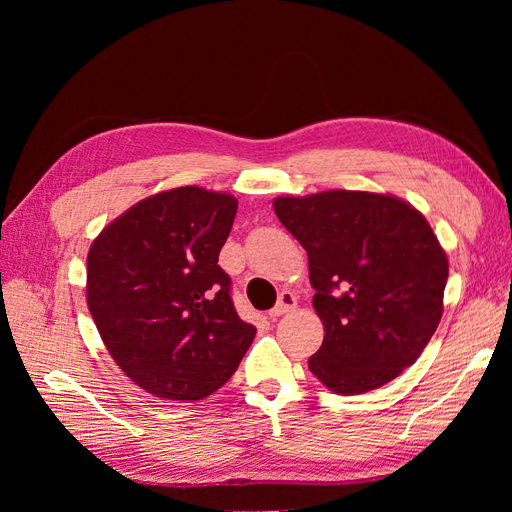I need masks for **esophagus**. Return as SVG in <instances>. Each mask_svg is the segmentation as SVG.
I'll return each instance as SVG.
<instances>
[{"label": "esophagus", "instance_id": "obj_1", "mask_svg": "<svg viewBox=\"0 0 512 512\" xmlns=\"http://www.w3.org/2000/svg\"><path fill=\"white\" fill-rule=\"evenodd\" d=\"M294 307H297V297H294V294H292L290 290H284V292L280 294V299H277L275 307L269 312V316H271V318H277V316L292 312Z\"/></svg>", "mask_w": 512, "mask_h": 512}]
</instances>
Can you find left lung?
Returning <instances> with one entry per match:
<instances>
[{"instance_id":"obj_1","label":"left lung","mask_w":512,"mask_h":512,"mask_svg":"<svg viewBox=\"0 0 512 512\" xmlns=\"http://www.w3.org/2000/svg\"><path fill=\"white\" fill-rule=\"evenodd\" d=\"M307 252L324 339L312 374L361 395L416 363L442 318L448 258L429 222L391 194L331 190L273 200Z\"/></svg>"}]
</instances>
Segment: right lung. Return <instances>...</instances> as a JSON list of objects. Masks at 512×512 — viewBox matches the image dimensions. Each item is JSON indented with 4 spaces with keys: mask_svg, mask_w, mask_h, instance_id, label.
I'll use <instances>...</instances> for the list:
<instances>
[{
    "mask_svg": "<svg viewBox=\"0 0 512 512\" xmlns=\"http://www.w3.org/2000/svg\"><path fill=\"white\" fill-rule=\"evenodd\" d=\"M235 213V196L183 185L136 203L89 247L91 318L123 374L153 397L215 393L254 342L218 265Z\"/></svg>",
    "mask_w": 512,
    "mask_h": 512,
    "instance_id": "right-lung-1",
    "label": "right lung"
}]
</instances>
